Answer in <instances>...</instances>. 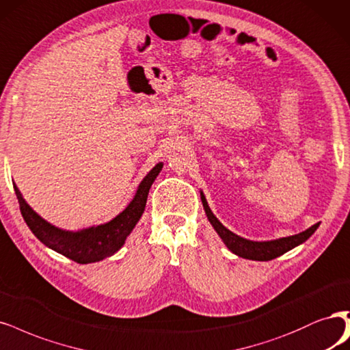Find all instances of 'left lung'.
<instances>
[{
	"label": "left lung",
	"instance_id": "1",
	"mask_svg": "<svg viewBox=\"0 0 350 350\" xmlns=\"http://www.w3.org/2000/svg\"><path fill=\"white\" fill-rule=\"evenodd\" d=\"M201 196V201L204 206V211L207 214V219L211 223V226L214 227V230L217 232V234L220 236V239L223 240V243L227 246V249L233 252L234 255L245 258V259H250V260H271L278 258L281 255H284L285 252L294 249L295 246L304 243L306 240L317 230L319 223L311 226L307 230L301 232L298 234L294 236H288V237H281V239H275V240H263V242H256V240H249L245 239L242 236H239L233 232L228 230L227 227H224L220 220L213 214L211 208L208 207V202L206 200V196L204 192L200 191Z\"/></svg>",
	"mask_w": 350,
	"mask_h": 350
}]
</instances>
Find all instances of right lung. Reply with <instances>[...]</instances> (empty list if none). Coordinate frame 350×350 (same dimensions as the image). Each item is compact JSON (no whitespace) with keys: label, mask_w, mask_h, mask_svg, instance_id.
Listing matches in <instances>:
<instances>
[{"label":"right lung","mask_w":350,"mask_h":350,"mask_svg":"<svg viewBox=\"0 0 350 350\" xmlns=\"http://www.w3.org/2000/svg\"><path fill=\"white\" fill-rule=\"evenodd\" d=\"M162 162L156 163L152 167L149 174L142 179L133 200L113 220L98 226L81 228V230L75 232L64 230V228L46 221L23 198L17 185H13L24 221L27 223L33 234L44 246L78 263H92L113 256L114 253L123 247L127 236L133 232V228L140 220L144 207H146L149 189L156 176L162 171Z\"/></svg>","instance_id":"obj_1"}]
</instances>
